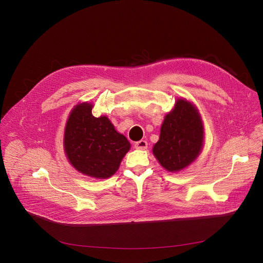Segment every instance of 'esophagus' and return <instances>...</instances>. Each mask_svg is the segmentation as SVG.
I'll list each match as a JSON object with an SVG mask.
<instances>
[{"mask_svg": "<svg viewBox=\"0 0 263 263\" xmlns=\"http://www.w3.org/2000/svg\"><path fill=\"white\" fill-rule=\"evenodd\" d=\"M134 146L138 149H145L147 147V142L145 140H139L134 144Z\"/></svg>", "mask_w": 263, "mask_h": 263, "instance_id": "1", "label": "esophagus"}]
</instances>
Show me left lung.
Here are the masks:
<instances>
[{"instance_id": "left-lung-1", "label": "left lung", "mask_w": 263, "mask_h": 263, "mask_svg": "<svg viewBox=\"0 0 263 263\" xmlns=\"http://www.w3.org/2000/svg\"><path fill=\"white\" fill-rule=\"evenodd\" d=\"M205 128L197 106L185 98H178L165 115L159 140L153 145V155L170 173L190 166L201 154Z\"/></svg>"}]
</instances>
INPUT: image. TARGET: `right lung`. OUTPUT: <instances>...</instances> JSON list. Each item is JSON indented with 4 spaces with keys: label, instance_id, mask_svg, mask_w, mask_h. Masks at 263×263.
<instances>
[{
    "label": "right lung",
    "instance_id": "obj_1",
    "mask_svg": "<svg viewBox=\"0 0 263 263\" xmlns=\"http://www.w3.org/2000/svg\"><path fill=\"white\" fill-rule=\"evenodd\" d=\"M93 104L82 102L69 112L63 132V148L69 164L79 173L108 179L114 176L131 147L106 116H92Z\"/></svg>",
    "mask_w": 263,
    "mask_h": 263
}]
</instances>
